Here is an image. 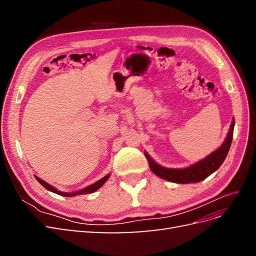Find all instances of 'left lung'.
<instances>
[{"label": "left lung", "mask_w": 256, "mask_h": 256, "mask_svg": "<svg viewBox=\"0 0 256 256\" xmlns=\"http://www.w3.org/2000/svg\"><path fill=\"white\" fill-rule=\"evenodd\" d=\"M234 126L235 120L233 118L226 140H224V142L221 144L219 148H216L214 152L209 154L204 159L200 160L187 168H171L162 166L158 164L157 162L145 152L144 154L146 159L148 160L152 172L162 178V180L176 184H191L204 180L209 175H212L214 172H216L223 164V161L226 160L232 144V138H233Z\"/></svg>", "instance_id": "1"}]
</instances>
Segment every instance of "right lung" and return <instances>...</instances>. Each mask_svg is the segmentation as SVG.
I'll return each instance as SVG.
<instances>
[{"instance_id": "obj_1", "label": "right lung", "mask_w": 256, "mask_h": 256, "mask_svg": "<svg viewBox=\"0 0 256 256\" xmlns=\"http://www.w3.org/2000/svg\"><path fill=\"white\" fill-rule=\"evenodd\" d=\"M109 177H110V174H108V175H106L104 177H102V180H99L98 182H94V184H92L88 186V187H85V188H83V189H81V190H79V191H74V192H63V191L58 190L56 188H54L53 186H51L50 184L46 182L44 180H42V178L35 176V178L38 180V182H40V184L42 186V187H44L46 189L51 191V192H53V193H56V194L63 196H76L88 194V193L95 192V191H97L100 187H102V186L108 180H109Z\"/></svg>"}]
</instances>
